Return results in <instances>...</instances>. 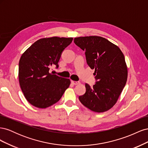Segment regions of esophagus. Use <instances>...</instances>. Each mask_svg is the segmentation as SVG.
<instances>
[{"mask_svg":"<svg viewBox=\"0 0 148 148\" xmlns=\"http://www.w3.org/2000/svg\"><path fill=\"white\" fill-rule=\"evenodd\" d=\"M71 83H72L73 84H74V85H77V84H78L80 83L79 82H75V81H71Z\"/></svg>","mask_w":148,"mask_h":148,"instance_id":"34e87169","label":"esophagus"}]
</instances>
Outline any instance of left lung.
Listing matches in <instances>:
<instances>
[{
	"instance_id": "8db88e82",
	"label": "left lung",
	"mask_w": 148,
	"mask_h": 148,
	"mask_svg": "<svg viewBox=\"0 0 148 148\" xmlns=\"http://www.w3.org/2000/svg\"><path fill=\"white\" fill-rule=\"evenodd\" d=\"M75 44L85 52L86 62L95 69L96 83L85 84L86 92L79 96L85 107L96 112L109 110L117 102L126 84L128 71L119 47L96 36L75 38Z\"/></svg>"
}]
</instances>
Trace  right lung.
I'll list each match as a JSON object with an SVG mask.
<instances>
[{
  "instance_id": "add662e5",
  "label": "right lung",
  "mask_w": 148,
  "mask_h": 148,
  "mask_svg": "<svg viewBox=\"0 0 148 148\" xmlns=\"http://www.w3.org/2000/svg\"><path fill=\"white\" fill-rule=\"evenodd\" d=\"M72 38H42L33 43L23 54L18 65L22 92L31 105L46 108L59 101L70 84L69 79L49 73L51 66L59 67L62 52Z\"/></svg>"
}]
</instances>
